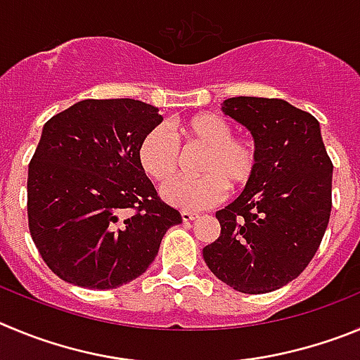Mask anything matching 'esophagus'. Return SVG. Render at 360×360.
Segmentation results:
<instances>
[{
    "label": "esophagus",
    "instance_id": "esophagus-1",
    "mask_svg": "<svg viewBox=\"0 0 360 360\" xmlns=\"http://www.w3.org/2000/svg\"><path fill=\"white\" fill-rule=\"evenodd\" d=\"M181 219H183V222H190V220L199 219V213H195V212H181Z\"/></svg>",
    "mask_w": 360,
    "mask_h": 360
}]
</instances>
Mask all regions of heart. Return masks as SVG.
I'll use <instances>...</instances> for the list:
<instances>
[{
    "label": "heart",
    "instance_id": "1",
    "mask_svg": "<svg viewBox=\"0 0 360 360\" xmlns=\"http://www.w3.org/2000/svg\"><path fill=\"white\" fill-rule=\"evenodd\" d=\"M176 132L186 147H202L199 177H179L165 184L161 195L181 210H204L224 199L228 184L240 188L257 170L258 152L252 140L233 136L228 120L213 112L177 122ZM138 163L152 181L165 183L177 172L181 148L176 136L163 125L150 129L138 147Z\"/></svg>",
    "mask_w": 360,
    "mask_h": 360
}]
</instances>
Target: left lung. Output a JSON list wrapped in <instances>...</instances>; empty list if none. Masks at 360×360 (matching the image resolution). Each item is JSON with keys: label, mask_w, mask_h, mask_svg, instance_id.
Masks as SVG:
<instances>
[{"label": "left lung", "mask_w": 360, "mask_h": 360, "mask_svg": "<svg viewBox=\"0 0 360 360\" xmlns=\"http://www.w3.org/2000/svg\"><path fill=\"white\" fill-rule=\"evenodd\" d=\"M222 111L251 132L258 163L244 192L215 213L220 236L202 257L238 292H273L300 276L321 244L333 165L319 122L285 100L235 96Z\"/></svg>", "instance_id": "left-lung-1"}]
</instances>
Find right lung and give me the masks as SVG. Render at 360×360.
<instances>
[{
	"instance_id": "add662e5",
	"label": "right lung",
	"mask_w": 360,
	"mask_h": 360,
	"mask_svg": "<svg viewBox=\"0 0 360 360\" xmlns=\"http://www.w3.org/2000/svg\"><path fill=\"white\" fill-rule=\"evenodd\" d=\"M158 111L132 98L82 100L44 124L28 165V228L60 280L98 290L129 283L183 220L138 163L140 141L163 122Z\"/></svg>"
}]
</instances>
